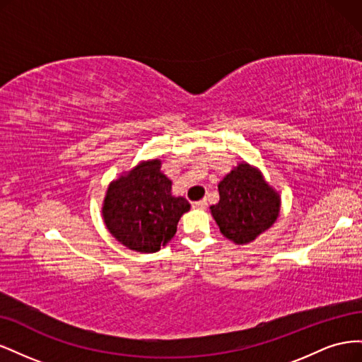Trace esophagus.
Here are the masks:
<instances>
[{"mask_svg":"<svg viewBox=\"0 0 362 362\" xmlns=\"http://www.w3.org/2000/svg\"><path fill=\"white\" fill-rule=\"evenodd\" d=\"M193 206H194V208H199V210H205V208L208 206V202H206V199H202V201L194 202Z\"/></svg>","mask_w":362,"mask_h":362,"instance_id":"obj_1","label":"esophagus"}]
</instances>
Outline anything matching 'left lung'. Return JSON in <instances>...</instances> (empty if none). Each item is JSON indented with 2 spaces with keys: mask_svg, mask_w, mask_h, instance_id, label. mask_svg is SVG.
<instances>
[{
  "mask_svg": "<svg viewBox=\"0 0 362 362\" xmlns=\"http://www.w3.org/2000/svg\"><path fill=\"white\" fill-rule=\"evenodd\" d=\"M217 187L221 199L211 206V214L221 233L234 243H250L278 218V193L249 164L240 163Z\"/></svg>",
  "mask_w": 362,
  "mask_h": 362,
  "instance_id": "1",
  "label": "left lung"
}]
</instances>
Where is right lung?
Here are the masks:
<instances>
[{
    "label": "right lung",
    "mask_w": 362,
    "mask_h": 362,
    "mask_svg": "<svg viewBox=\"0 0 362 362\" xmlns=\"http://www.w3.org/2000/svg\"><path fill=\"white\" fill-rule=\"evenodd\" d=\"M161 161L140 163L107 190L103 216L108 231L131 250H160L177 233L189 201L172 194V181L161 173Z\"/></svg>",
    "instance_id": "add662e5"
}]
</instances>
